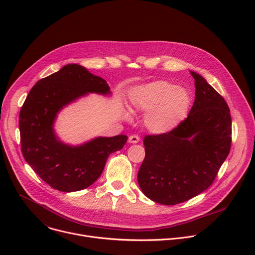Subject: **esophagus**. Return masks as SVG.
Returning <instances> with one entry per match:
<instances>
[{
	"instance_id": "1",
	"label": "esophagus",
	"mask_w": 255,
	"mask_h": 255,
	"mask_svg": "<svg viewBox=\"0 0 255 255\" xmlns=\"http://www.w3.org/2000/svg\"><path fill=\"white\" fill-rule=\"evenodd\" d=\"M139 140H140V138L137 135H131L128 139V141L130 143H137V142H139Z\"/></svg>"
}]
</instances>
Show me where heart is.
<instances>
[{
    "instance_id": "obj_1",
    "label": "heart",
    "mask_w": 255,
    "mask_h": 255,
    "mask_svg": "<svg viewBox=\"0 0 255 255\" xmlns=\"http://www.w3.org/2000/svg\"><path fill=\"white\" fill-rule=\"evenodd\" d=\"M192 96L184 88L167 81H156L137 89L131 96L136 111L148 112L145 125L153 133L162 134L175 129L190 111Z\"/></svg>"
}]
</instances>
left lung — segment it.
<instances>
[{
    "label": "left lung",
    "mask_w": 255,
    "mask_h": 255,
    "mask_svg": "<svg viewBox=\"0 0 255 255\" xmlns=\"http://www.w3.org/2000/svg\"><path fill=\"white\" fill-rule=\"evenodd\" d=\"M191 75L196 98L188 117L175 129L143 140L139 187L147 198L167 206L207 190L231 148L232 120L226 101L197 72Z\"/></svg>",
    "instance_id": "1"
}]
</instances>
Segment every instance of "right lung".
I'll return each instance as SVG.
<instances>
[{
    "mask_svg": "<svg viewBox=\"0 0 255 255\" xmlns=\"http://www.w3.org/2000/svg\"><path fill=\"white\" fill-rule=\"evenodd\" d=\"M88 93L108 95L110 87L84 66L67 64L36 83L20 111L22 154L42 180L60 192H77L94 184L109 155L127 141L126 135L99 137L74 147L57 139L52 128L56 114Z\"/></svg>",
    "mask_w": 255,
    "mask_h": 255,
    "instance_id": "obj_1",
    "label": "right lung"
}]
</instances>
